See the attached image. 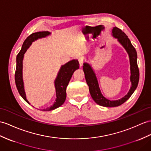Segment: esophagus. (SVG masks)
<instances>
[{"instance_id":"34e87169","label":"esophagus","mask_w":151,"mask_h":151,"mask_svg":"<svg viewBox=\"0 0 151 151\" xmlns=\"http://www.w3.org/2000/svg\"><path fill=\"white\" fill-rule=\"evenodd\" d=\"M78 60H79V65H80V67H83V64H84V62L83 58H82V57L79 58Z\"/></svg>"}]
</instances>
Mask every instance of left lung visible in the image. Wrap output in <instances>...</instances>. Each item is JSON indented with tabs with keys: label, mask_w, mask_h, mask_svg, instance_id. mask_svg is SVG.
Segmentation results:
<instances>
[{
	"label": "left lung",
	"mask_w": 151,
	"mask_h": 151,
	"mask_svg": "<svg viewBox=\"0 0 151 151\" xmlns=\"http://www.w3.org/2000/svg\"><path fill=\"white\" fill-rule=\"evenodd\" d=\"M113 36L118 39V41L122 44L129 54L131 65V86L127 94L123 98L117 101H110L106 99L102 95L96 76L91 66L84 63L83 67V71L85 76L87 84L89 87V91L93 101L99 105L104 107H116L124 103L127 99H129L137 88L139 78V69L137 64V53L135 48L132 45L127 35L118 27H113Z\"/></svg>",
	"instance_id": "8db88e82"
}]
</instances>
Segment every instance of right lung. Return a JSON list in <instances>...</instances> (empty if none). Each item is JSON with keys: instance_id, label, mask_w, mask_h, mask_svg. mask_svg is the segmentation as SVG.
Wrapping results in <instances>:
<instances>
[{"instance_id": "right-lung-1", "label": "right lung", "mask_w": 151, "mask_h": 151, "mask_svg": "<svg viewBox=\"0 0 151 151\" xmlns=\"http://www.w3.org/2000/svg\"><path fill=\"white\" fill-rule=\"evenodd\" d=\"M50 34V33L49 31H40L32 33V34L29 35L23 43L22 49L17 56V67L15 75H14L16 86L21 97L28 104H29V102L26 99V96H25L22 79V61L24 54L26 52L29 46L31 45L32 42H34L35 40H36L38 38L45 37V36L49 35ZM79 68V63L77 60H73L62 66L60 72L58 73L57 78L55 80V88H56V101L50 108L43 109V111H51V110L60 107L64 103L66 97H67L66 89H67L68 83L72 78L73 73Z\"/></svg>"}]
</instances>
